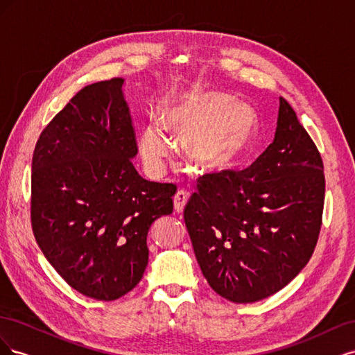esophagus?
I'll return each instance as SVG.
<instances>
[{
  "label": "esophagus",
  "mask_w": 355,
  "mask_h": 355,
  "mask_svg": "<svg viewBox=\"0 0 355 355\" xmlns=\"http://www.w3.org/2000/svg\"><path fill=\"white\" fill-rule=\"evenodd\" d=\"M188 200H189V194L187 191H184V189H180V191H178L176 192V196H175V198H173V202H175V211L176 213H182L185 210V206H187V202H188Z\"/></svg>",
  "instance_id": "1"
}]
</instances>
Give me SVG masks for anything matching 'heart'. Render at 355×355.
I'll return each mask as SVG.
<instances>
[{
	"instance_id": "obj_1",
	"label": "heart",
	"mask_w": 355,
	"mask_h": 355,
	"mask_svg": "<svg viewBox=\"0 0 355 355\" xmlns=\"http://www.w3.org/2000/svg\"><path fill=\"white\" fill-rule=\"evenodd\" d=\"M155 124L142 127L137 146L146 168H163L170 137L180 142L184 155L207 173L227 171L253 149L259 120L252 105L216 90L192 87L171 93L158 106Z\"/></svg>"
}]
</instances>
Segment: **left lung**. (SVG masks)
Masks as SVG:
<instances>
[{
  "instance_id": "1",
  "label": "left lung",
  "mask_w": 355,
  "mask_h": 355,
  "mask_svg": "<svg viewBox=\"0 0 355 355\" xmlns=\"http://www.w3.org/2000/svg\"><path fill=\"white\" fill-rule=\"evenodd\" d=\"M184 219L210 287L235 304L277 293L304 270L318 240L323 161L280 98L272 144L247 168L202 178Z\"/></svg>"
}]
</instances>
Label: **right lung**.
<instances>
[{"mask_svg":"<svg viewBox=\"0 0 355 355\" xmlns=\"http://www.w3.org/2000/svg\"><path fill=\"white\" fill-rule=\"evenodd\" d=\"M124 80L85 85L40 135L31 220L46 259L77 292L115 300L142 280L148 231L176 187L137 173Z\"/></svg>","mask_w":355,"mask_h":355,"instance_id":"obj_1","label":"right lung"}]
</instances>
